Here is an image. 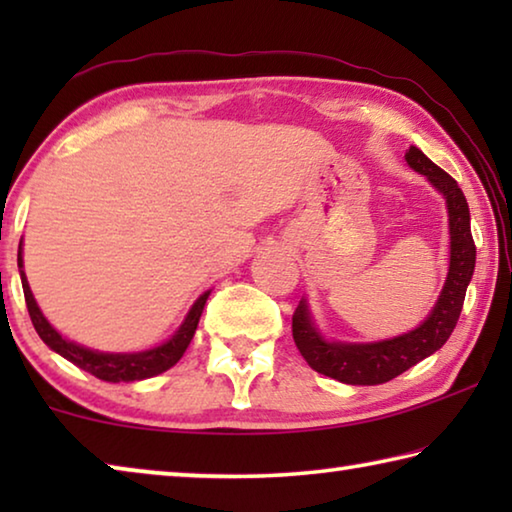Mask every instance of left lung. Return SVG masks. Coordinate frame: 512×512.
I'll list each match as a JSON object with an SVG mask.
<instances>
[{"label":"left lung","mask_w":512,"mask_h":512,"mask_svg":"<svg viewBox=\"0 0 512 512\" xmlns=\"http://www.w3.org/2000/svg\"><path fill=\"white\" fill-rule=\"evenodd\" d=\"M406 162L415 171L431 180L447 198L449 210V235H452V257H449V275L445 289L433 307L431 316L409 334L397 336L391 341L348 345V343H327L320 339L316 327L311 325L305 300L293 311V341L311 368L320 375H327L336 381L352 386H375L391 381L415 363L429 357L443 348L449 334L454 332L456 320L461 316L467 284L472 280L476 246L470 230V207L456 180L433 164L420 149L411 146L406 151Z\"/></svg>","instance_id":"8db88e82"}]
</instances>
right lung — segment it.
I'll return each instance as SVG.
<instances>
[{"label": "right lung", "mask_w": 512, "mask_h": 512, "mask_svg": "<svg viewBox=\"0 0 512 512\" xmlns=\"http://www.w3.org/2000/svg\"><path fill=\"white\" fill-rule=\"evenodd\" d=\"M17 266L22 268V253H17ZM22 277V289H24V300H27V309L31 316V323L36 327V332L42 341H45L51 350L58 352L60 357H65L67 361H72L74 366H79L81 370L90 372L101 381H112V384H119V381H140V379H149L160 375V372L169 370L171 366H176L183 357L187 345L192 343L194 332L198 327V320H201L205 300L210 296V291L203 293L201 298L196 300V305L189 311L185 323L180 325V329L173 334V339H169L164 345L149 352H140V354H103V352H94L88 348H81L72 341H65L54 327L47 323V318L42 316V311L38 309L36 300H33V293L29 289L27 275L20 271Z\"/></svg>", "instance_id": "obj_1"}]
</instances>
